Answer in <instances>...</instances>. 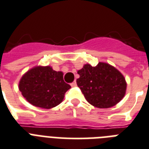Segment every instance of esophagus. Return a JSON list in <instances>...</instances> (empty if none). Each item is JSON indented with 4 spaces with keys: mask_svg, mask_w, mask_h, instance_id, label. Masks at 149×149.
<instances>
[{
    "mask_svg": "<svg viewBox=\"0 0 149 149\" xmlns=\"http://www.w3.org/2000/svg\"><path fill=\"white\" fill-rule=\"evenodd\" d=\"M70 86L72 87H75V86H77V82L76 81H73L72 83H70Z\"/></svg>",
    "mask_w": 149,
    "mask_h": 149,
    "instance_id": "esophagus-1",
    "label": "esophagus"
}]
</instances>
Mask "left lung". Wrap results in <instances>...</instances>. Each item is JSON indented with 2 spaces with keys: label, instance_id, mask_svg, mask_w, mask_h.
Wrapping results in <instances>:
<instances>
[{
  "label": "left lung",
  "instance_id": "1",
  "mask_svg": "<svg viewBox=\"0 0 149 149\" xmlns=\"http://www.w3.org/2000/svg\"><path fill=\"white\" fill-rule=\"evenodd\" d=\"M77 83L87 102L106 109L116 105L125 94L126 82L118 70L105 63L95 66L86 64L78 71Z\"/></svg>",
  "mask_w": 149,
  "mask_h": 149
}]
</instances>
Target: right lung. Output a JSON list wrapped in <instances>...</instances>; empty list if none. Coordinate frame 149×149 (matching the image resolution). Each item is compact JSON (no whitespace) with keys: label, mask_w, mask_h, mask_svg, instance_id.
Returning <instances> with one entry per match:
<instances>
[{"label":"right lung","mask_w":149,"mask_h":149,"mask_svg":"<svg viewBox=\"0 0 149 149\" xmlns=\"http://www.w3.org/2000/svg\"><path fill=\"white\" fill-rule=\"evenodd\" d=\"M71 86L63 80L62 72L50 66H37L23 76L19 89L23 96L37 107L51 109L62 102Z\"/></svg>","instance_id":"add662e5"}]
</instances>
